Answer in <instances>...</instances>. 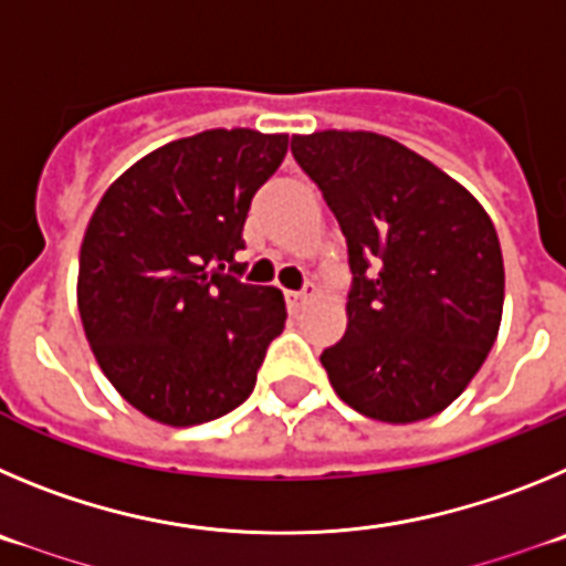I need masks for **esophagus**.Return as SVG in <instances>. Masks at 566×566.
Listing matches in <instances>:
<instances>
[{"mask_svg": "<svg viewBox=\"0 0 566 566\" xmlns=\"http://www.w3.org/2000/svg\"><path fill=\"white\" fill-rule=\"evenodd\" d=\"M284 298H287V307L290 310H298L304 302H307L310 293H284Z\"/></svg>", "mask_w": 566, "mask_h": 566, "instance_id": "esophagus-1", "label": "esophagus"}]
</instances>
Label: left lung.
Segmentation results:
<instances>
[{
  "label": "left lung",
  "instance_id": "obj_1",
  "mask_svg": "<svg viewBox=\"0 0 566 566\" xmlns=\"http://www.w3.org/2000/svg\"><path fill=\"white\" fill-rule=\"evenodd\" d=\"M349 245L346 333L321 353L335 395L371 420L440 415L485 364L502 324L505 262L480 200L375 132L293 135Z\"/></svg>",
  "mask_w": 566,
  "mask_h": 566
}]
</instances>
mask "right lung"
I'll use <instances>...</instances> for the list:
<instances>
[{
  "label": "right lung",
  "mask_w": 566,
  "mask_h": 566,
  "mask_svg": "<svg viewBox=\"0 0 566 566\" xmlns=\"http://www.w3.org/2000/svg\"><path fill=\"white\" fill-rule=\"evenodd\" d=\"M287 135L208 129L129 166L90 217L78 313L101 371L126 403L163 426L237 409L284 329L276 287L242 271V226L256 188L282 166Z\"/></svg>",
  "instance_id": "add662e5"
}]
</instances>
